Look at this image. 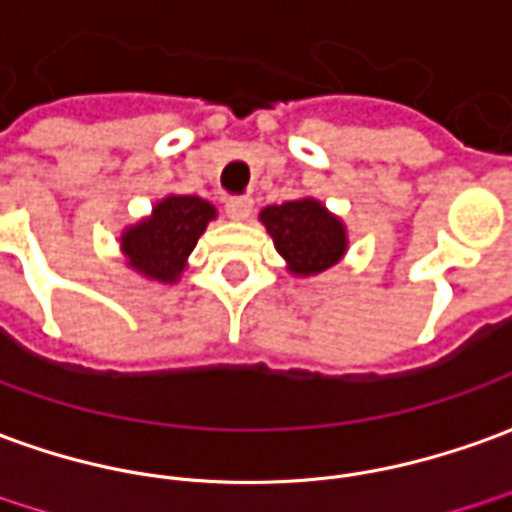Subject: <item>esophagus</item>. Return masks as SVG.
<instances>
[{"label":"esophagus","instance_id":"esophagus-1","mask_svg":"<svg viewBox=\"0 0 512 512\" xmlns=\"http://www.w3.org/2000/svg\"><path fill=\"white\" fill-rule=\"evenodd\" d=\"M225 214H228L231 220H248L250 214H253V200H250V197H231V200L225 203Z\"/></svg>","mask_w":512,"mask_h":512}]
</instances>
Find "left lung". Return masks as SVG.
<instances>
[{"instance_id": "obj_1", "label": "left lung", "mask_w": 512, "mask_h": 512, "mask_svg": "<svg viewBox=\"0 0 512 512\" xmlns=\"http://www.w3.org/2000/svg\"><path fill=\"white\" fill-rule=\"evenodd\" d=\"M267 234L287 259L295 276H315L340 262L345 253V228L317 200H290L262 211Z\"/></svg>"}]
</instances>
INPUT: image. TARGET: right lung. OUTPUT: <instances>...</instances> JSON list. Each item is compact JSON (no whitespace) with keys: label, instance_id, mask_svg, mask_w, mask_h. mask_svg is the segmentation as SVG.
<instances>
[{"label":"right lung","instance_id":"obj_1","mask_svg":"<svg viewBox=\"0 0 512 512\" xmlns=\"http://www.w3.org/2000/svg\"><path fill=\"white\" fill-rule=\"evenodd\" d=\"M214 217V206L189 195H172L153 209L150 220L122 236V250L133 270L158 281H175Z\"/></svg>","mask_w":512,"mask_h":512}]
</instances>
